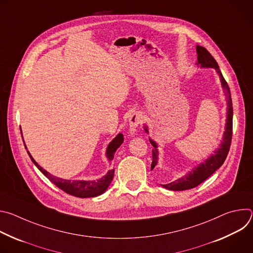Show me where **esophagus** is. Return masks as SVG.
Masks as SVG:
<instances>
[{
  "label": "esophagus",
  "instance_id": "esophagus-1",
  "mask_svg": "<svg viewBox=\"0 0 253 253\" xmlns=\"http://www.w3.org/2000/svg\"><path fill=\"white\" fill-rule=\"evenodd\" d=\"M143 122V116L139 112H135L129 117V134L130 136H134L137 128L140 126V124Z\"/></svg>",
  "mask_w": 253,
  "mask_h": 253
}]
</instances>
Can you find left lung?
Returning a JSON list of instances; mask_svg holds the SVG:
<instances>
[{"mask_svg":"<svg viewBox=\"0 0 253 253\" xmlns=\"http://www.w3.org/2000/svg\"><path fill=\"white\" fill-rule=\"evenodd\" d=\"M196 53H197V65H199L201 68H213L215 69L216 73L218 74L221 82V87L224 90V94L227 99V118H226V124H225V131L223 134V139L221 143L219 144V147L216 149L210 157H208L204 162L200 163L199 165L193 167L191 171H189L184 176L180 177L174 181L168 183V184H161L166 189L173 190V191H182L194 188L198 186L200 183H202L204 180H206L208 177H210L216 170H217L225 161L227 154L229 152L230 144H231V138H232V117H233V109H232V100H231V94L229 87L227 85V82L223 78L221 71L219 70V66L215 59L211 56V54L201 46H196ZM144 130L146 133H148V127L144 125ZM149 141L151 145L153 146L152 150V164H151V170L157 165L158 163V146L157 143L149 138Z\"/></svg>","mask_w":253,"mask_h":253,"instance_id":"obj_1","label":"left lung"}]
</instances>
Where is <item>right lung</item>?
Masks as SVG:
<instances>
[{"label": "right lung", "instance_id": "obj_1", "mask_svg": "<svg viewBox=\"0 0 253 253\" xmlns=\"http://www.w3.org/2000/svg\"><path fill=\"white\" fill-rule=\"evenodd\" d=\"M123 141H124L123 134L119 133L109 143V145H108L107 150H106V157L108 158V160H109V161L113 160L116 150L120 147V145L123 143ZM24 145L26 147L25 142H24ZM26 149H27V147H26ZM27 152H28L31 160L33 161V163L36 165V167H37L50 180L52 183H54L57 187H59L64 192H66L70 195H73V196L80 197V198H88V197L99 196L107 190L108 186L110 185V183L112 182V180H113L114 169L109 170L107 172L106 175H104L103 177H101L98 180H68V179H62V178H59L57 176L52 175L51 173H49L48 171L43 169L37 162L34 160L32 155L30 154V152L29 151H27Z\"/></svg>", "mask_w": 253, "mask_h": 253}]
</instances>
